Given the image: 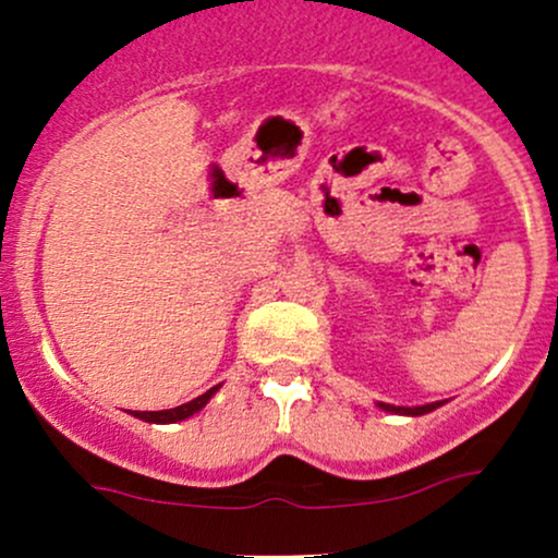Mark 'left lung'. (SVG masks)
<instances>
[{
    "label": "left lung",
    "mask_w": 558,
    "mask_h": 558,
    "mask_svg": "<svg viewBox=\"0 0 558 558\" xmlns=\"http://www.w3.org/2000/svg\"><path fill=\"white\" fill-rule=\"evenodd\" d=\"M438 407H441V403H427V407H414V409L390 407V403H379V409H385V412H392V414H412V417H420V414L433 412V409H438Z\"/></svg>",
    "instance_id": "obj_1"
}]
</instances>
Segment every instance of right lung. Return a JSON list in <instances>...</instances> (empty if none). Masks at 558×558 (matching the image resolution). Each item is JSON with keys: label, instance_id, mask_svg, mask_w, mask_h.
I'll use <instances>...</instances> for the list:
<instances>
[{"label": "right lung", "instance_id": "obj_1", "mask_svg": "<svg viewBox=\"0 0 558 558\" xmlns=\"http://www.w3.org/2000/svg\"><path fill=\"white\" fill-rule=\"evenodd\" d=\"M219 390V387H210L208 392H203V396L192 398L190 403H181V407L175 409H166V412H136L138 420H146V422H160V425H166V422H179V420H186L192 417L195 412H201L205 403L210 401V396Z\"/></svg>", "mask_w": 558, "mask_h": 558}]
</instances>
